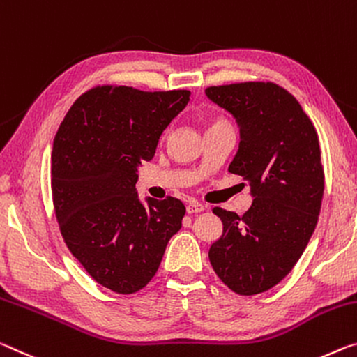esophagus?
I'll use <instances>...</instances> for the list:
<instances>
[{"label":"esophagus","instance_id":"1","mask_svg":"<svg viewBox=\"0 0 357 357\" xmlns=\"http://www.w3.org/2000/svg\"><path fill=\"white\" fill-rule=\"evenodd\" d=\"M205 209V206L202 205V203H197V202H190L188 205V213L189 214H194V213H200Z\"/></svg>","mask_w":357,"mask_h":357}]
</instances>
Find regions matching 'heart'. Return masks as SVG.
Instances as JSON below:
<instances>
[{
  "mask_svg": "<svg viewBox=\"0 0 357 357\" xmlns=\"http://www.w3.org/2000/svg\"><path fill=\"white\" fill-rule=\"evenodd\" d=\"M218 123H227V122H224V121H218V122H214L213 126H218Z\"/></svg>",
  "mask_w": 357,
  "mask_h": 357,
  "instance_id": "obj_1",
  "label": "heart"
}]
</instances>
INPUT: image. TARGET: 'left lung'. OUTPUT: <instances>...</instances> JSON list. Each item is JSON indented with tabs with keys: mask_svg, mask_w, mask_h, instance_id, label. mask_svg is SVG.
I'll use <instances>...</instances> for the list:
<instances>
[{
	"mask_svg": "<svg viewBox=\"0 0 357 357\" xmlns=\"http://www.w3.org/2000/svg\"><path fill=\"white\" fill-rule=\"evenodd\" d=\"M206 97L235 117L240 144L229 172L250 184L252 205L238 216L214 208L222 236L209 262L240 296L278 284L313 235L324 194L319 139L292 95L273 82L208 87Z\"/></svg>",
	"mask_w": 357,
	"mask_h": 357,
	"instance_id": "8db88e82",
	"label": "left lung"
}]
</instances>
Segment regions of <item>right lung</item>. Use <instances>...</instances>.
Instances as JSON below:
<instances>
[{"label": "right lung", "mask_w": 357, "mask_h": 357, "mask_svg": "<svg viewBox=\"0 0 357 357\" xmlns=\"http://www.w3.org/2000/svg\"><path fill=\"white\" fill-rule=\"evenodd\" d=\"M189 95L95 87L75 101L55 135L52 197L61 235L87 273L117 294L148 284L183 225V202H141L135 184Z\"/></svg>", "instance_id": "1"}]
</instances>
